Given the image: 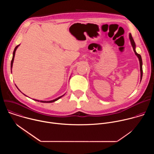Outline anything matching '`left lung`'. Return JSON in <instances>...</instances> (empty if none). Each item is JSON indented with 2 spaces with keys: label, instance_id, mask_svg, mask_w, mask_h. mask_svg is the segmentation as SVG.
<instances>
[{
  "label": "left lung",
  "instance_id": "1",
  "mask_svg": "<svg viewBox=\"0 0 154 154\" xmlns=\"http://www.w3.org/2000/svg\"><path fill=\"white\" fill-rule=\"evenodd\" d=\"M129 39H130V43H131V46H132L133 48V49H134V51L135 54V55H137V57H138V60H139V61H140V82L141 81V79H142V77H143V68H142V66H143V61H142V58H141V57L140 54H138L137 52H136V45H135V42L132 38V36H131V33H129Z\"/></svg>",
  "mask_w": 154,
  "mask_h": 154
}]
</instances>
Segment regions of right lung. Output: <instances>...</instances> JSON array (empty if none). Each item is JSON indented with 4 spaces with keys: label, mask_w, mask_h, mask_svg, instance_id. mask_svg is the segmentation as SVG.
<instances>
[{
    "label": "right lung",
    "mask_w": 154,
    "mask_h": 154,
    "mask_svg": "<svg viewBox=\"0 0 154 154\" xmlns=\"http://www.w3.org/2000/svg\"><path fill=\"white\" fill-rule=\"evenodd\" d=\"M20 46V45H17V46H16V48H14V51H13V58H12V60H11V72L12 71V68H13V61H14V55H15V53H16V49H17V48L19 47ZM70 78H71V77H70ZM16 88H17L19 90V89L16 86ZM20 91V90H19ZM21 92V91H20ZM22 93V92H21ZM24 95H25L24 93H23ZM64 94H63V96H60V97H57V98H56V99H54V100H48V101H46V100H36V99H33V100H36V101H38V102H42V103H52V102H55V101H57V100H58L59 99H60L61 97H62L63 96H64ZM26 96H27L26 95H25ZM27 97H28V96H27Z\"/></svg>",
    "instance_id": "1"
}]
</instances>
